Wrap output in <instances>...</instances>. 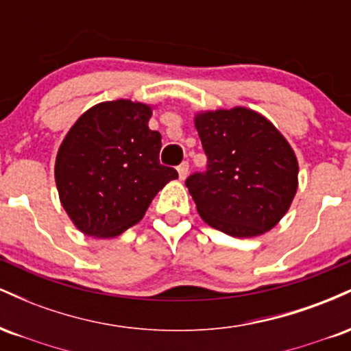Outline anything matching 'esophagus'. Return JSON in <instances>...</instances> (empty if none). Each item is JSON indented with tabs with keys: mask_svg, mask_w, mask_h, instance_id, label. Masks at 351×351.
I'll return each instance as SVG.
<instances>
[{
	"mask_svg": "<svg viewBox=\"0 0 351 351\" xmlns=\"http://www.w3.org/2000/svg\"><path fill=\"white\" fill-rule=\"evenodd\" d=\"M176 170H178V176H180V180H184V178H186L188 170H189V165H188V162H183L181 165H178V168H176Z\"/></svg>",
	"mask_w": 351,
	"mask_h": 351,
	"instance_id": "34e87169",
	"label": "esophagus"
}]
</instances>
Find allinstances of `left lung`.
I'll use <instances>...</instances> for the list:
<instances>
[{
    "instance_id": "left-lung-1",
    "label": "left lung",
    "mask_w": 351,
    "mask_h": 351,
    "mask_svg": "<svg viewBox=\"0 0 351 351\" xmlns=\"http://www.w3.org/2000/svg\"><path fill=\"white\" fill-rule=\"evenodd\" d=\"M206 170L184 184L199 216L234 237L264 234L291 208L297 191L295 153L265 117L244 107L196 115Z\"/></svg>"
}]
</instances>
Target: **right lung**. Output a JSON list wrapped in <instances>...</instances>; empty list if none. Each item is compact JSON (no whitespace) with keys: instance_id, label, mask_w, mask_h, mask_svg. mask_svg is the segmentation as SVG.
<instances>
[{"instance_id":"right-lung-1","label":"right lung","mask_w":351,"mask_h":351,"mask_svg":"<svg viewBox=\"0 0 351 351\" xmlns=\"http://www.w3.org/2000/svg\"><path fill=\"white\" fill-rule=\"evenodd\" d=\"M152 108L132 100L88 108L56 158L64 209L84 234L114 237L142 219L175 168L160 163L162 135L148 128Z\"/></svg>"}]
</instances>
